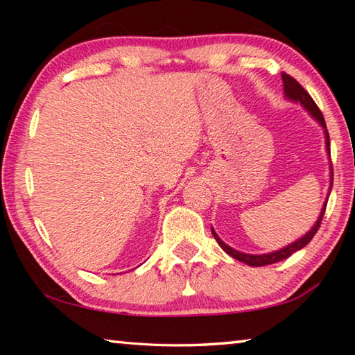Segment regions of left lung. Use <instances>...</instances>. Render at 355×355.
Wrapping results in <instances>:
<instances>
[{
	"mask_svg": "<svg viewBox=\"0 0 355 355\" xmlns=\"http://www.w3.org/2000/svg\"><path fill=\"white\" fill-rule=\"evenodd\" d=\"M282 80H284L285 97L288 100L296 101V103L302 105L305 110L309 111L310 116L313 117L315 120H318V123H320L321 127L324 128V136H326V150H327V153L330 156V139H329L326 122H324V117H322V112L320 111V107L316 106L313 98L310 97V94L305 91V89L300 86V84L296 80H294L293 76L286 75V73H282ZM332 182H334V172H332V164H330V186H329V194L327 196H330V189H332ZM327 200H329V197L326 199V202H324L322 209H321L320 216H318V220L315 222V225L311 227L310 230L305 233L302 238H299L297 241H294L291 244L285 245L284 249H279V250H275V252H269V254H261V255L243 254V252H238V250H235L233 248H230V245H227L224 241H222V239L218 236V233L213 230V227H211V233H213L214 239H216V241H218V244L220 245L222 250H224L225 254H228V255L233 257V258H236V260L243 261L245 264H249V266H266V264H272V263H277V261L285 260V258H288L291 254H294V252H297V250H300L302 248H305V245H307L311 241V238L316 235L318 228H320V225H321L324 211H326Z\"/></svg>",
	"mask_w": 355,
	"mask_h": 355,
	"instance_id": "8db88e82",
	"label": "left lung"
}]
</instances>
